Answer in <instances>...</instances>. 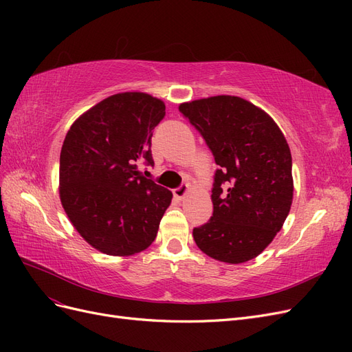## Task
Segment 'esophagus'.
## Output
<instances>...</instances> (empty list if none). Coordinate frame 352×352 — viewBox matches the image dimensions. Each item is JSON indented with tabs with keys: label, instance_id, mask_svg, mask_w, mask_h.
<instances>
[{
	"label": "esophagus",
	"instance_id": "obj_1",
	"mask_svg": "<svg viewBox=\"0 0 352 352\" xmlns=\"http://www.w3.org/2000/svg\"><path fill=\"white\" fill-rule=\"evenodd\" d=\"M188 192H189V186H188V185H180L179 188L173 189V195H175V198H177V199H184Z\"/></svg>",
	"mask_w": 352,
	"mask_h": 352
}]
</instances>
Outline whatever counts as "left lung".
Segmentation results:
<instances>
[{
    "label": "left lung",
    "mask_w": 352,
    "mask_h": 352,
    "mask_svg": "<svg viewBox=\"0 0 352 352\" xmlns=\"http://www.w3.org/2000/svg\"><path fill=\"white\" fill-rule=\"evenodd\" d=\"M179 111L204 138L219 166L211 190L212 216L194 229V241L214 260L250 261L274 239L289 214V145L267 113L239 97L184 102Z\"/></svg>",
    "instance_id": "8db88e82"
}]
</instances>
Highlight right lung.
<instances>
[{
    "label": "right lung",
    "mask_w": 352,
    "mask_h": 352,
    "mask_svg": "<svg viewBox=\"0 0 352 352\" xmlns=\"http://www.w3.org/2000/svg\"><path fill=\"white\" fill-rule=\"evenodd\" d=\"M166 105L145 92H122L78 117L60 154V199L92 248L129 257L154 242L173 194L138 170L153 166L151 138Z\"/></svg>",
    "instance_id": "right-lung-1"
}]
</instances>
